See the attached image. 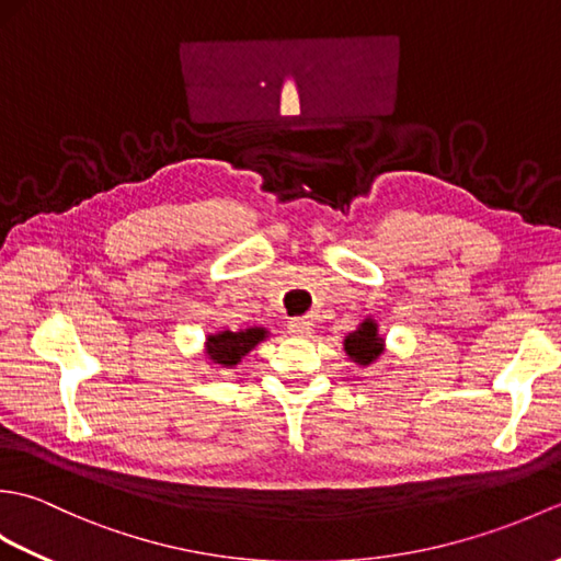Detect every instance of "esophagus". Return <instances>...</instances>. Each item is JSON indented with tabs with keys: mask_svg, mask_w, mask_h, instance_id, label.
I'll return each mask as SVG.
<instances>
[{
	"mask_svg": "<svg viewBox=\"0 0 561 561\" xmlns=\"http://www.w3.org/2000/svg\"><path fill=\"white\" fill-rule=\"evenodd\" d=\"M289 332L294 337H308L313 332V320L311 318H291Z\"/></svg>",
	"mask_w": 561,
	"mask_h": 561,
	"instance_id": "esophagus-1",
	"label": "esophagus"
}]
</instances>
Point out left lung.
<instances>
[{
    "label": "left lung",
    "instance_id": "8db88e82",
    "mask_svg": "<svg viewBox=\"0 0 561 561\" xmlns=\"http://www.w3.org/2000/svg\"><path fill=\"white\" fill-rule=\"evenodd\" d=\"M383 347L386 340L378 335V323L374 318H366L364 323H359V328L344 337V352L350 354L352 362L362 366L374 364L383 354Z\"/></svg>",
    "mask_w": 561,
    "mask_h": 561
}]
</instances>
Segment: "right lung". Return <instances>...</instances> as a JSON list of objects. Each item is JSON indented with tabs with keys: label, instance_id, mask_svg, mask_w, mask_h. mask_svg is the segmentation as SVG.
I'll return each instance as SVG.
<instances>
[{
	"label": "right lung",
	"instance_id": "add662e5",
	"mask_svg": "<svg viewBox=\"0 0 561 561\" xmlns=\"http://www.w3.org/2000/svg\"><path fill=\"white\" fill-rule=\"evenodd\" d=\"M267 337L265 328H245V330H221L217 335H209L205 342V354L211 364L221 368H231L243 356Z\"/></svg>",
	"mask_w": 561,
	"mask_h": 561
}]
</instances>
